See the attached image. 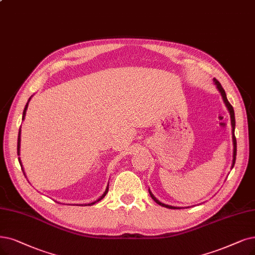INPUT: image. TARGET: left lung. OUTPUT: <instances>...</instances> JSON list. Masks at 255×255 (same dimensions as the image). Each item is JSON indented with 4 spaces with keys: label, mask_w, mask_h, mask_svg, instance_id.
I'll use <instances>...</instances> for the list:
<instances>
[{
    "label": "left lung",
    "mask_w": 255,
    "mask_h": 255,
    "mask_svg": "<svg viewBox=\"0 0 255 255\" xmlns=\"http://www.w3.org/2000/svg\"><path fill=\"white\" fill-rule=\"evenodd\" d=\"M213 81H215V85L217 86L218 90L220 91V93L222 95V98L224 100V103H225V106L227 107L228 111H229V114H230V119H231V127H232V141H233V160H232V165H231V168H233L234 166V163H236V158H237V138L236 136H234V128H236V117H234V110L232 108V106L230 105V103L227 99V96H226V93L225 91H224L223 87L221 86V84L219 83V80H217L216 78H213ZM149 191V195L151 197V199L154 200L157 204L163 206V207H166V208H169V209H180V207H176V206H170V205H166V204H163V203H161L158 199L155 198V196L152 195L151 191L148 189Z\"/></svg>",
    "instance_id": "obj_1"
}]
</instances>
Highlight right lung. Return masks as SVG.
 I'll list each match as a JSON object with an SVG mask.
<instances>
[{"instance_id": "add662e5", "label": "right lung", "mask_w": 255, "mask_h": 255, "mask_svg": "<svg viewBox=\"0 0 255 255\" xmlns=\"http://www.w3.org/2000/svg\"><path fill=\"white\" fill-rule=\"evenodd\" d=\"M30 99H31V97L29 98V100H28V103L26 104V106H25V109H24V112H23V118H22V120H24L25 119V115H26V111H27V108H28V104H29V101H30ZM19 146H21V128H19V130H18V136H17V155L19 156ZM18 161H19V164H21V167H23V165H22V163H21V160H19V158H18ZM23 169V168H22ZM23 171H24V169H23ZM25 175V174H24ZM109 186V185H108ZM108 190H109V187H107V189L105 190V192H104V195L101 196L99 199H97L96 201H94V202H92V203H89V206H91V205H93V204H95V203H97V202H99L100 200H103L105 197H106V195L108 193ZM88 205H86L85 204V206H88ZM81 206H84V205H81Z\"/></svg>"}]
</instances>
